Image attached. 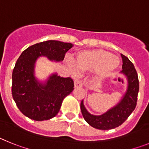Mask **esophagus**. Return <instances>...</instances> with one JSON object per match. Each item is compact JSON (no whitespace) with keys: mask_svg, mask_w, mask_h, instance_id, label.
Returning a JSON list of instances; mask_svg holds the SVG:
<instances>
[{"mask_svg":"<svg viewBox=\"0 0 149 149\" xmlns=\"http://www.w3.org/2000/svg\"><path fill=\"white\" fill-rule=\"evenodd\" d=\"M74 87H76V88L82 87L83 86L82 81H80V80H75V81H74Z\"/></svg>","mask_w":149,"mask_h":149,"instance_id":"obj_1","label":"esophagus"}]
</instances>
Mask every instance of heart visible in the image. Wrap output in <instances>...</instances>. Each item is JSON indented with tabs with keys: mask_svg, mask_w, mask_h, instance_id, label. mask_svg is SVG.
<instances>
[{
	"mask_svg": "<svg viewBox=\"0 0 149 149\" xmlns=\"http://www.w3.org/2000/svg\"><path fill=\"white\" fill-rule=\"evenodd\" d=\"M76 68L80 72H91L95 70V80L102 81L114 73L119 65L117 56L104 50H91L79 52L74 62ZM70 66L75 70L73 64Z\"/></svg>",
	"mask_w": 149,
	"mask_h": 149,
	"instance_id": "obj_1",
	"label": "heart"
}]
</instances>
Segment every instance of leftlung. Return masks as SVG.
<instances>
[{
	"mask_svg": "<svg viewBox=\"0 0 149 149\" xmlns=\"http://www.w3.org/2000/svg\"><path fill=\"white\" fill-rule=\"evenodd\" d=\"M122 58V73L127 79V88L123 97L113 108L102 115L89 113L84 107V100L81 103V110L84 119L89 125L99 130H110L121 125L134 110L139 93V80L134 65L127 56L121 54Z\"/></svg>",
	"mask_w": 149,
	"mask_h": 149,
	"instance_id": "obj_1",
	"label": "left lung"
}]
</instances>
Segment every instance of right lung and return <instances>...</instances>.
<instances>
[{"label": "right lung", "instance_id": "add662e5", "mask_svg": "<svg viewBox=\"0 0 149 149\" xmlns=\"http://www.w3.org/2000/svg\"><path fill=\"white\" fill-rule=\"evenodd\" d=\"M72 43L48 40L30 46L18 57L13 71L12 95L22 113L36 121L48 120L60 111L62 102L74 89L71 77L52 74L45 83L34 75L36 61L39 56L63 61Z\"/></svg>", "mask_w": 149, "mask_h": 149}]
</instances>
